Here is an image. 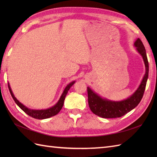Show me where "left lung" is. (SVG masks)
<instances>
[{
    "mask_svg": "<svg viewBox=\"0 0 157 157\" xmlns=\"http://www.w3.org/2000/svg\"><path fill=\"white\" fill-rule=\"evenodd\" d=\"M137 51L142 56L146 66V73L141 84L131 97L120 102H113L100 97L90 88H87L88 105L93 113L102 118H117L125 115L137 106L144 95L148 77L149 66L146 50L142 42L138 38L134 43Z\"/></svg>",
    "mask_w": 157,
    "mask_h": 157,
    "instance_id": "obj_1",
    "label": "left lung"
}]
</instances>
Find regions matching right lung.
Masks as SVG:
<instances>
[{
	"label": "right lung",
	"instance_id": "1",
	"mask_svg": "<svg viewBox=\"0 0 157 157\" xmlns=\"http://www.w3.org/2000/svg\"><path fill=\"white\" fill-rule=\"evenodd\" d=\"M74 83H75V82H72L71 83H70L67 86V87L65 88V90H64V92H63V94L61 95V98H60L58 102L56 103V104L54 106H52V107L46 110H31V109L27 108L26 106L23 105L21 102H19L16 99V98L15 97L14 95H13V94L11 89V88H10V86L9 84H8V87H9L10 93H11V94L12 98L16 102V104L17 105L20 107V109H22L23 111L26 113V114L34 119H44L49 118V117H51L55 116L56 114H58L59 111H61L62 107H63V103H64L65 96H66L67 94V92L69 91V88L71 87Z\"/></svg>",
	"mask_w": 157,
	"mask_h": 157
}]
</instances>
